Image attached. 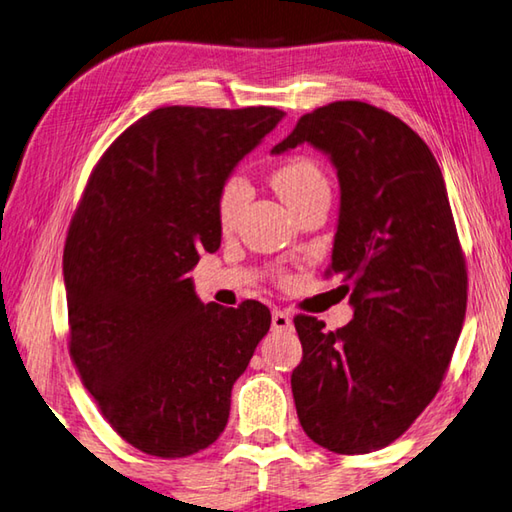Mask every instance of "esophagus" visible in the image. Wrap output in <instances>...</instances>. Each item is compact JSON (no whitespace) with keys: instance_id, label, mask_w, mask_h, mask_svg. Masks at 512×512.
Wrapping results in <instances>:
<instances>
[{"instance_id":"esophagus-1","label":"esophagus","mask_w":512,"mask_h":512,"mask_svg":"<svg viewBox=\"0 0 512 512\" xmlns=\"http://www.w3.org/2000/svg\"><path fill=\"white\" fill-rule=\"evenodd\" d=\"M293 327V318L282 309H273V329L275 332H289Z\"/></svg>"}]
</instances>
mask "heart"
Wrapping results in <instances>:
<instances>
[{"instance_id": "heart-1", "label": "heart", "mask_w": 512, "mask_h": 512, "mask_svg": "<svg viewBox=\"0 0 512 512\" xmlns=\"http://www.w3.org/2000/svg\"><path fill=\"white\" fill-rule=\"evenodd\" d=\"M271 183L275 192L282 196V201L289 207L305 201L318 189H327V178L320 171L318 164L309 158H291L282 162L280 167L273 171ZM248 201V183L241 176H230L219 189V198H216V216H219V225L223 230H230L237 223L241 210Z\"/></svg>"}]
</instances>
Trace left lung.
I'll use <instances>...</instances> for the list:
<instances>
[{
  "instance_id": "8db88e82",
  "label": "left lung",
  "mask_w": 512,
  "mask_h": 512,
  "mask_svg": "<svg viewBox=\"0 0 512 512\" xmlns=\"http://www.w3.org/2000/svg\"><path fill=\"white\" fill-rule=\"evenodd\" d=\"M311 144L341 187L329 273L350 291L336 332L296 316L302 361L291 391L302 429L336 454L391 445L436 397L461 336L465 259L443 173L402 119L334 101L298 119L275 155Z\"/></svg>"
}]
</instances>
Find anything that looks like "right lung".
<instances>
[{
  "mask_svg": "<svg viewBox=\"0 0 512 512\" xmlns=\"http://www.w3.org/2000/svg\"><path fill=\"white\" fill-rule=\"evenodd\" d=\"M284 117L277 108H158L94 167L69 225V354L103 418L162 458L212 445L228 424L271 311L201 302L187 273L221 246L219 189Z\"/></svg>",
  "mask_w": 512,
  "mask_h": 512,
  "instance_id": "1",
  "label": "right lung"
}]
</instances>
